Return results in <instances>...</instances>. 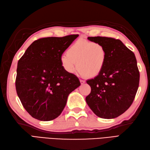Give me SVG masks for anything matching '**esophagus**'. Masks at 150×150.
<instances>
[{
    "label": "esophagus",
    "mask_w": 150,
    "mask_h": 150,
    "mask_svg": "<svg viewBox=\"0 0 150 150\" xmlns=\"http://www.w3.org/2000/svg\"><path fill=\"white\" fill-rule=\"evenodd\" d=\"M79 81H80V83H81V85H83V84L85 83V81H84V80H82V79H80Z\"/></svg>",
    "instance_id": "esophagus-1"
}]
</instances>
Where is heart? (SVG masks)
I'll return each mask as SVG.
<instances>
[{"instance_id":"b5f03b06","label":"heart","mask_w":150,"mask_h":150,"mask_svg":"<svg viewBox=\"0 0 150 150\" xmlns=\"http://www.w3.org/2000/svg\"><path fill=\"white\" fill-rule=\"evenodd\" d=\"M107 59V51L103 44L79 39L69 47L67 54L61 56L60 63L69 74L75 72L77 64L80 75L95 78L103 71Z\"/></svg>"}]
</instances>
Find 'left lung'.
I'll return each mask as SVG.
<instances>
[{
  "label": "left lung",
  "instance_id": "8db88e82",
  "mask_svg": "<svg viewBox=\"0 0 150 150\" xmlns=\"http://www.w3.org/2000/svg\"><path fill=\"white\" fill-rule=\"evenodd\" d=\"M107 51V63L100 74L87 80L91 92L86 97L90 108L105 119L118 117L132 104L139 83V72L134 53L119 39L88 37Z\"/></svg>",
  "mask_w": 150,
  "mask_h": 150
}]
</instances>
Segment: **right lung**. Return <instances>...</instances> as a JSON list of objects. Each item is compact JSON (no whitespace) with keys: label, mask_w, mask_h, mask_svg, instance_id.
<instances>
[{"label":"right lung","mask_w":150,"mask_h":150,"mask_svg":"<svg viewBox=\"0 0 150 150\" xmlns=\"http://www.w3.org/2000/svg\"><path fill=\"white\" fill-rule=\"evenodd\" d=\"M79 36L41 38L33 42L18 60L16 90L23 106L33 118L50 121L66 105L69 93L81 83L62 68L60 57Z\"/></svg>","instance_id":"right-lung-1"}]
</instances>
